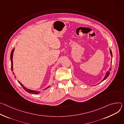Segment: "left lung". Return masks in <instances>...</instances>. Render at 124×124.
Here are the masks:
<instances>
[{
	"mask_svg": "<svg viewBox=\"0 0 124 124\" xmlns=\"http://www.w3.org/2000/svg\"><path fill=\"white\" fill-rule=\"evenodd\" d=\"M110 54H111V57H112V51H111V50H110ZM111 63H112V60H111ZM110 67H111V65H110ZM111 70V67H110V68H109V70H108V71H107V72H106V73L105 76H104V77L103 79L101 81V82H102V81H103L104 80H105V79L107 78V77L109 76V74H110V71Z\"/></svg>",
	"mask_w": 124,
	"mask_h": 124,
	"instance_id": "1",
	"label": "left lung"
}]
</instances>
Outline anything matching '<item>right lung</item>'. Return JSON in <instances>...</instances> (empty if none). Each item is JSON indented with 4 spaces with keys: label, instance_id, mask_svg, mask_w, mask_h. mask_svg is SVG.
<instances>
[{
    "label": "right lung",
    "instance_id": "right-lung-1",
    "mask_svg": "<svg viewBox=\"0 0 124 124\" xmlns=\"http://www.w3.org/2000/svg\"><path fill=\"white\" fill-rule=\"evenodd\" d=\"M14 49H13L12 50V52H11V55H10V59H11V70H12V72H13V53H14ZM13 75H15V74H14V73L13 72ZM14 77L16 78V76L14 75ZM18 81V82L19 83V84L21 85V86L23 88V89H24L26 92H27V93H32V94H38V93H40V91L39 92V91H37L31 90H30V89H27V88H25V87L20 82H19V81ZM49 87H50V86L47 87V88H46V89H48Z\"/></svg>",
    "mask_w": 124,
    "mask_h": 124
}]
</instances>
